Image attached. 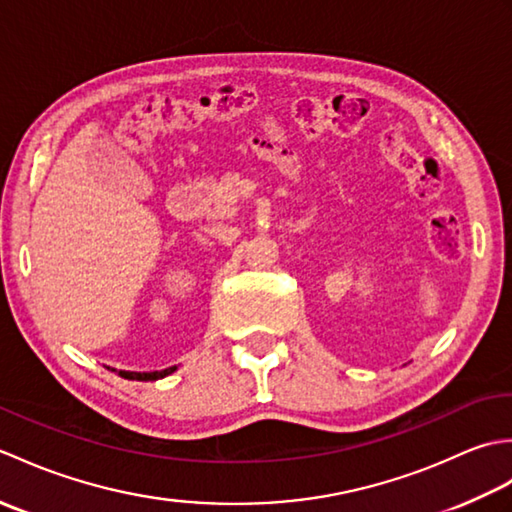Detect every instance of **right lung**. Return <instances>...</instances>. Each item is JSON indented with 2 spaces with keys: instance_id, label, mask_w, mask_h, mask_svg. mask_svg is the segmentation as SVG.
<instances>
[{
  "instance_id": "add662e5",
  "label": "right lung",
  "mask_w": 512,
  "mask_h": 512,
  "mask_svg": "<svg viewBox=\"0 0 512 512\" xmlns=\"http://www.w3.org/2000/svg\"><path fill=\"white\" fill-rule=\"evenodd\" d=\"M176 365L173 367H167V369H160V372H125V369H121V372H116V369H112V372H116L121 378H127V380H158V378H165L169 374L176 372Z\"/></svg>"
}]
</instances>
